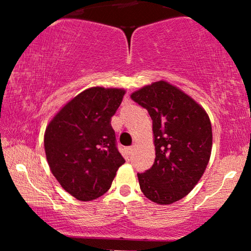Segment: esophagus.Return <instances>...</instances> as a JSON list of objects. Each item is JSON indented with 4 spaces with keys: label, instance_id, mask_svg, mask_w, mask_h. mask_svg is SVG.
I'll return each instance as SVG.
<instances>
[{
    "label": "esophagus",
    "instance_id": "1",
    "mask_svg": "<svg viewBox=\"0 0 251 251\" xmlns=\"http://www.w3.org/2000/svg\"><path fill=\"white\" fill-rule=\"evenodd\" d=\"M133 151H134V146H129V147H127V154H128V155H131V154H133Z\"/></svg>",
    "mask_w": 251,
    "mask_h": 251
}]
</instances>
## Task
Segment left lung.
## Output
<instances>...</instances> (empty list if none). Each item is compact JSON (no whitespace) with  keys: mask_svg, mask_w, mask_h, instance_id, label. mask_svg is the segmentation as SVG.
I'll return each mask as SVG.
<instances>
[{"mask_svg":"<svg viewBox=\"0 0 251 251\" xmlns=\"http://www.w3.org/2000/svg\"><path fill=\"white\" fill-rule=\"evenodd\" d=\"M130 97L147 109L154 131L155 161L137 174L141 190L151 201L169 205L188 195L205 172L212 146L209 117L192 97L165 80Z\"/></svg>","mask_w":251,"mask_h":251,"instance_id":"1","label":"left lung"}]
</instances>
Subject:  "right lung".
Segmentation results:
<instances>
[{"mask_svg":"<svg viewBox=\"0 0 251 251\" xmlns=\"http://www.w3.org/2000/svg\"><path fill=\"white\" fill-rule=\"evenodd\" d=\"M124 94L122 88H88L70 100L46 127L44 147L50 172L78 201L104 195L125 163L110 125Z\"/></svg>","mask_w":251,"mask_h":251,"instance_id":"add662e5","label":"right lung"}]
</instances>
